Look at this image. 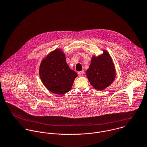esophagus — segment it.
<instances>
[{
    "instance_id": "esophagus-1",
    "label": "esophagus",
    "mask_w": 147,
    "mask_h": 147,
    "mask_svg": "<svg viewBox=\"0 0 147 147\" xmlns=\"http://www.w3.org/2000/svg\"><path fill=\"white\" fill-rule=\"evenodd\" d=\"M78 75L79 76L82 77V76H83L84 75V71H80V72H78Z\"/></svg>"
}]
</instances>
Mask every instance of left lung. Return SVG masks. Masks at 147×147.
I'll return each instance as SVG.
<instances>
[{
	"instance_id": "1",
	"label": "left lung",
	"mask_w": 147,
	"mask_h": 147,
	"mask_svg": "<svg viewBox=\"0 0 147 147\" xmlns=\"http://www.w3.org/2000/svg\"><path fill=\"white\" fill-rule=\"evenodd\" d=\"M103 54L93 56L86 74L92 86L97 90H102L110 86L115 78V69L111 57L104 50Z\"/></svg>"
}]
</instances>
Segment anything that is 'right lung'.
I'll return each mask as SVG.
<instances>
[{"instance_id": "obj_1", "label": "right lung", "mask_w": 147, "mask_h": 147, "mask_svg": "<svg viewBox=\"0 0 147 147\" xmlns=\"http://www.w3.org/2000/svg\"><path fill=\"white\" fill-rule=\"evenodd\" d=\"M40 76L44 86L57 94L68 92L78 74L66 62L64 53L61 49L50 53L41 63Z\"/></svg>"}]
</instances>
